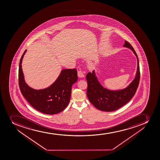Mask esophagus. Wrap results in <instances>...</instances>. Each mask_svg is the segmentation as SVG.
<instances>
[{
  "mask_svg": "<svg viewBox=\"0 0 160 160\" xmlns=\"http://www.w3.org/2000/svg\"><path fill=\"white\" fill-rule=\"evenodd\" d=\"M78 76L79 78H83L84 77V75L82 71H81V70H79V71H78Z\"/></svg>",
  "mask_w": 160,
  "mask_h": 160,
  "instance_id": "obj_1",
  "label": "esophagus"
}]
</instances>
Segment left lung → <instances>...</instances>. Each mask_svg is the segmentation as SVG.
<instances>
[{
    "label": "left lung",
    "instance_id": "left-lung-1",
    "mask_svg": "<svg viewBox=\"0 0 160 160\" xmlns=\"http://www.w3.org/2000/svg\"><path fill=\"white\" fill-rule=\"evenodd\" d=\"M123 46L132 51L136 56L138 62L135 78L126 88L118 91H111L105 89L98 82L94 70L92 72L88 73L86 76L88 82V98L94 106L101 111L112 112L122 108L134 96L139 86L140 72L138 56L128 42L125 41Z\"/></svg>",
    "mask_w": 160,
    "mask_h": 160
}]
</instances>
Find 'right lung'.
<instances>
[{
  "label": "right lung",
  "instance_id": "1",
  "mask_svg": "<svg viewBox=\"0 0 160 160\" xmlns=\"http://www.w3.org/2000/svg\"><path fill=\"white\" fill-rule=\"evenodd\" d=\"M26 52L27 50L21 56L19 66V85L22 95L40 112L48 115L61 112L69 103L71 87L78 80L77 70H62L55 82L49 87L38 90L32 89L25 83L22 72L21 63Z\"/></svg>",
  "mask_w": 160,
  "mask_h": 160
}]
</instances>
